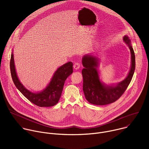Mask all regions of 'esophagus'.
Here are the masks:
<instances>
[{
    "instance_id": "34e87169",
    "label": "esophagus",
    "mask_w": 149,
    "mask_h": 149,
    "mask_svg": "<svg viewBox=\"0 0 149 149\" xmlns=\"http://www.w3.org/2000/svg\"><path fill=\"white\" fill-rule=\"evenodd\" d=\"M73 67H74V69L75 70H78V69L79 68V67H80V64H79V63H75Z\"/></svg>"
}]
</instances>
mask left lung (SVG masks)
<instances>
[{"mask_svg": "<svg viewBox=\"0 0 149 149\" xmlns=\"http://www.w3.org/2000/svg\"><path fill=\"white\" fill-rule=\"evenodd\" d=\"M123 39L130 51L131 65L128 74L121 82L111 84L102 82L98 71L100 63V58L94 54L83 56V91L86 100L90 103L104 105L114 102L122 95L129 85L135 70V55L130 38L124 35Z\"/></svg>", "mask_w": 149, "mask_h": 149, "instance_id": "obj_1", "label": "left lung"}]
</instances>
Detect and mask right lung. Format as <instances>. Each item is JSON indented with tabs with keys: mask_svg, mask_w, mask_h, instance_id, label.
<instances>
[{
	"mask_svg": "<svg viewBox=\"0 0 149 149\" xmlns=\"http://www.w3.org/2000/svg\"><path fill=\"white\" fill-rule=\"evenodd\" d=\"M13 51L11 54L10 69L13 81L18 90L28 100L39 107H48L56 105L61 97L66 79L73 72L72 63L67 62L57 68L45 88L40 91L32 92L21 83L18 78Z\"/></svg>",
	"mask_w": 149,
	"mask_h": 149,
	"instance_id": "obj_1",
	"label": "right lung"
}]
</instances>
